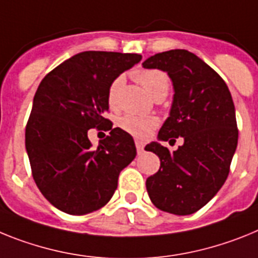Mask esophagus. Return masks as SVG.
<instances>
[{"label":"esophagus","mask_w":258,"mask_h":258,"mask_svg":"<svg viewBox=\"0 0 258 258\" xmlns=\"http://www.w3.org/2000/svg\"><path fill=\"white\" fill-rule=\"evenodd\" d=\"M135 144H136V149H138V153H143V151H144V143L142 142V140H139V139H136L135 140Z\"/></svg>","instance_id":"1"}]
</instances>
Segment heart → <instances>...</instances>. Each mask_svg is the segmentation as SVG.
<instances>
[{
	"label": "heart",
	"instance_id": "heart-1",
	"mask_svg": "<svg viewBox=\"0 0 258 258\" xmlns=\"http://www.w3.org/2000/svg\"><path fill=\"white\" fill-rule=\"evenodd\" d=\"M134 78L138 80L149 95L153 98L163 96L166 97L170 88L169 78L165 73L160 70H139L134 73ZM123 86V78L118 76L109 87L107 91V102L109 106L115 107L118 104V96ZM120 128L138 138H148L152 131L158 126V119L152 115H135L127 114L119 120Z\"/></svg>",
	"mask_w": 258,
	"mask_h": 258
}]
</instances>
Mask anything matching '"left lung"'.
Wrapping results in <instances>:
<instances>
[{"label":"left lung","mask_w":258,"mask_h":258,"mask_svg":"<svg viewBox=\"0 0 258 258\" xmlns=\"http://www.w3.org/2000/svg\"><path fill=\"white\" fill-rule=\"evenodd\" d=\"M143 67L167 73L174 88L158 142L145 147L161 161L160 170L147 179L148 195L160 210L188 216L207 205L227 179L237 147L234 101L222 78L184 49L152 55ZM172 137L185 143L170 152L160 142L175 141Z\"/></svg>","instance_id":"8db88e82"}]
</instances>
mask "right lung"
Returning a JSON list of instances; mask_svg holds the SVG:
<instances>
[{
	"instance_id": "1",
	"label": "right lung",
	"mask_w": 258,
	"mask_h": 258,
	"mask_svg": "<svg viewBox=\"0 0 258 258\" xmlns=\"http://www.w3.org/2000/svg\"><path fill=\"white\" fill-rule=\"evenodd\" d=\"M140 54L82 51L41 80L26 127V151L40 192L57 209L83 216L109 203L118 176L136 156L134 139L119 127L96 149L89 128L109 126L107 91Z\"/></svg>"
}]
</instances>
